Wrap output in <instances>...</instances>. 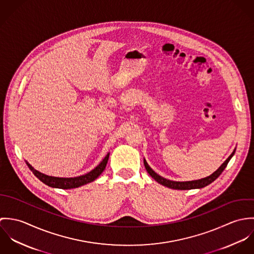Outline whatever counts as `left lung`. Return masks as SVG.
Wrapping results in <instances>:
<instances>
[{"mask_svg":"<svg viewBox=\"0 0 254 254\" xmlns=\"http://www.w3.org/2000/svg\"><path fill=\"white\" fill-rule=\"evenodd\" d=\"M236 152V148L234 149V151L231 153V155L222 163V165L218 168L217 170L215 172H213L211 175L205 177V178H202V179H198V180H193V181H172V180H168L166 178H163L161 177L160 175H158L156 172H154L150 167L149 165L147 164L146 160L144 158V164H145V169L147 171V173L157 182L159 183L160 185L164 186V187H167V188H170V189H174V190H192V189H201V188H204L206 187L207 185L211 184L212 182L215 181L217 179L218 177L221 175V173L224 171V169L226 168L227 164L229 163V161L231 160V158L234 156Z\"/></svg>","mask_w":254,"mask_h":254,"instance_id":"left-lung-1","label":"left lung"}]
</instances>
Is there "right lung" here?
<instances>
[{
    "mask_svg": "<svg viewBox=\"0 0 254 254\" xmlns=\"http://www.w3.org/2000/svg\"><path fill=\"white\" fill-rule=\"evenodd\" d=\"M109 152L106 155V157L102 160V162L98 166H96L93 170H91L87 174L77 176V177H70V178H62V177H54V176L46 175L44 173L39 172L36 169H34V167H32V165H30L26 160H25V162L28 165L29 169L33 172V174L36 176L37 178L40 181L43 182L44 184H46L47 186L52 187V188H57V189L69 190V189L79 188V187L84 186L88 183L95 181L104 172V170L107 166V163L109 161Z\"/></svg>",
    "mask_w": 254,
    "mask_h": 254,
    "instance_id": "obj_1",
    "label": "right lung"
}]
</instances>
